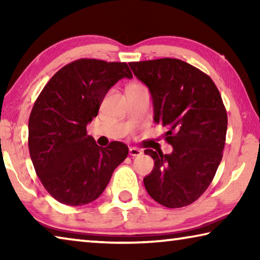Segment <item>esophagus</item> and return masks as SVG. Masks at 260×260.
I'll return each instance as SVG.
<instances>
[{
    "label": "esophagus",
    "mask_w": 260,
    "mask_h": 260,
    "mask_svg": "<svg viewBox=\"0 0 260 260\" xmlns=\"http://www.w3.org/2000/svg\"><path fill=\"white\" fill-rule=\"evenodd\" d=\"M142 150H140V149H138V148H129V155L132 156V157H136V156H141L142 155Z\"/></svg>",
    "instance_id": "1"
}]
</instances>
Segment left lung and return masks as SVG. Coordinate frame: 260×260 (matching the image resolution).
Masks as SVG:
<instances>
[{
  "label": "left lung",
  "mask_w": 260,
  "mask_h": 260,
  "mask_svg": "<svg viewBox=\"0 0 260 260\" xmlns=\"http://www.w3.org/2000/svg\"><path fill=\"white\" fill-rule=\"evenodd\" d=\"M134 76L149 88L153 120L166 127L173 151L146 149L155 165L143 179L157 203L170 209L200 199L221 161L227 112L217 86L208 74L177 58L132 61Z\"/></svg>",
  "instance_id": "1"
}]
</instances>
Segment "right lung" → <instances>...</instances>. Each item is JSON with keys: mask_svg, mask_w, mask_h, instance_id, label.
Segmentation results:
<instances>
[{"mask_svg": "<svg viewBox=\"0 0 260 260\" xmlns=\"http://www.w3.org/2000/svg\"><path fill=\"white\" fill-rule=\"evenodd\" d=\"M122 78H133L126 63L78 59L56 72L35 101L28 120L30 159L59 203L78 206L99 199L128 155V147L118 141L99 147L86 128Z\"/></svg>", "mask_w": 260, "mask_h": 260, "instance_id": "right-lung-1", "label": "right lung"}]
</instances>
